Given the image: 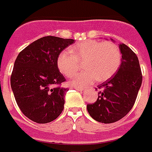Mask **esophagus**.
I'll list each match as a JSON object with an SVG mask.
<instances>
[{
  "mask_svg": "<svg viewBox=\"0 0 152 152\" xmlns=\"http://www.w3.org/2000/svg\"><path fill=\"white\" fill-rule=\"evenodd\" d=\"M75 89L77 91H84V89L82 88H77V87H76V88H75Z\"/></svg>",
  "mask_w": 152,
  "mask_h": 152,
  "instance_id": "1",
  "label": "esophagus"
}]
</instances>
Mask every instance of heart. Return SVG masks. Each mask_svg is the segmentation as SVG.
I'll return each instance as SVG.
<instances>
[{"label":"heart","mask_w":152,"mask_h":152,"mask_svg":"<svg viewBox=\"0 0 152 152\" xmlns=\"http://www.w3.org/2000/svg\"><path fill=\"white\" fill-rule=\"evenodd\" d=\"M79 61H84L83 68L86 71L75 76L72 83L84 87L96 79L104 81L113 76L120 66L121 55L118 46L110 42L89 40L74 45L71 51L60 53L57 64L64 76L72 77L80 70Z\"/></svg>","instance_id":"b5f03b06"}]
</instances>
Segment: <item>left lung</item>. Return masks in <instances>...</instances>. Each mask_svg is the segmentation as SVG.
Wrapping results in <instances>:
<instances>
[{
  "instance_id": "8db88e82",
  "label": "left lung",
  "mask_w": 152,
  "mask_h": 152,
  "mask_svg": "<svg viewBox=\"0 0 152 152\" xmlns=\"http://www.w3.org/2000/svg\"><path fill=\"white\" fill-rule=\"evenodd\" d=\"M119 49L121 53L119 69L113 77L98 86L101 91L97 101L87 105L91 117L99 122L113 123L124 118L132 108L141 87L138 57L124 43L119 45Z\"/></svg>"
}]
</instances>
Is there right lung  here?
<instances>
[{
    "instance_id": "add662e5",
    "label": "right lung",
    "mask_w": 152,
    "mask_h": 152,
    "mask_svg": "<svg viewBox=\"0 0 152 152\" xmlns=\"http://www.w3.org/2000/svg\"><path fill=\"white\" fill-rule=\"evenodd\" d=\"M75 40L46 36L23 49L15 59L11 88L18 106L30 120L46 124L55 120L64 109L68 88L61 85L65 78L59 72L60 53Z\"/></svg>"
}]
</instances>
